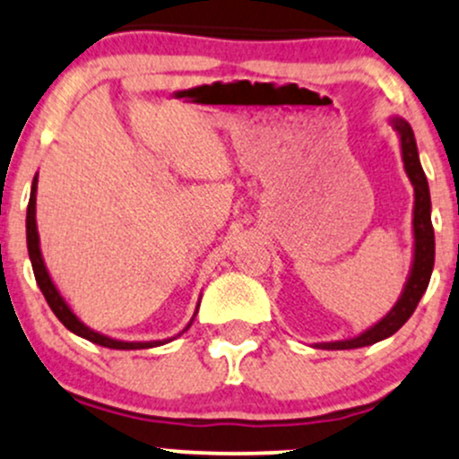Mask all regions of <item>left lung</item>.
Wrapping results in <instances>:
<instances>
[{"instance_id":"obj_1","label":"left lung","mask_w":459,"mask_h":459,"mask_svg":"<svg viewBox=\"0 0 459 459\" xmlns=\"http://www.w3.org/2000/svg\"><path fill=\"white\" fill-rule=\"evenodd\" d=\"M392 128L399 133L401 139V159L403 168H405L407 178H410L411 187H414V218H411V233H414V253H411L410 274H407L403 291L392 309L387 311L381 320L361 331L359 335L349 337V340H335V342H318V349L326 351H349L361 349V346L377 344V342L385 340V337L394 335L396 331L410 320L414 314L416 305L420 303L422 294L429 285L431 272H434L436 259V239H434V226H431V195L427 176L422 172L420 159H418L416 137L411 126L403 117H390Z\"/></svg>"}]
</instances>
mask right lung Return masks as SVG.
Wrapping results in <instances>:
<instances>
[{
    "label": "right lung",
    "instance_id": "right-lung-1",
    "mask_svg": "<svg viewBox=\"0 0 459 459\" xmlns=\"http://www.w3.org/2000/svg\"><path fill=\"white\" fill-rule=\"evenodd\" d=\"M37 185H39V174L34 176L32 180V189H30V203H28V215H25V239H28V255H30V261H32V270H34V279H37L39 287H41L45 300H48V305L52 307V311L56 314V318L63 322L65 326H67L72 333H75L78 337H84V340L93 342V344H100L104 346V349H115V351H141V349H154V346H160V344H168V342L176 340L178 335H183L185 331L189 329L191 322H194L195 314H198V307H200V300L198 305H195V311H194V318L189 320V325L185 326L183 331H180L178 335L174 337H168V340H150V342H126V340H117V337H110V335H104L100 333V331L91 329V326L84 325L82 320L78 318V316L74 314V309L69 307L67 300L63 299V294L58 291L56 283L52 281V276H49L48 272V265H45L43 261V253H41V239H39V229H37Z\"/></svg>",
    "mask_w": 459,
    "mask_h": 459
}]
</instances>
